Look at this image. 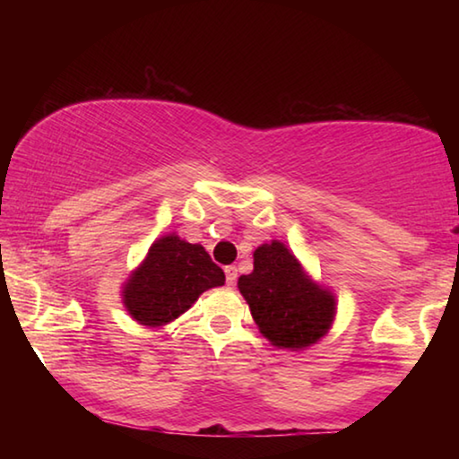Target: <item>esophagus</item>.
Listing matches in <instances>:
<instances>
[{
	"label": "esophagus",
	"mask_w": 459,
	"mask_h": 459,
	"mask_svg": "<svg viewBox=\"0 0 459 459\" xmlns=\"http://www.w3.org/2000/svg\"><path fill=\"white\" fill-rule=\"evenodd\" d=\"M224 275H227V283L229 285H235L237 283V267L235 265H229V267H224Z\"/></svg>",
	"instance_id": "34e87169"
}]
</instances>
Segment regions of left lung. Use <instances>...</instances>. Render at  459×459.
<instances>
[{"label":"left lung","instance_id":"1","mask_svg":"<svg viewBox=\"0 0 459 459\" xmlns=\"http://www.w3.org/2000/svg\"><path fill=\"white\" fill-rule=\"evenodd\" d=\"M237 285L263 338L275 348L306 351L317 344L336 320V295L314 281L281 240L255 248L253 271L240 275Z\"/></svg>","mask_w":459,"mask_h":459}]
</instances>
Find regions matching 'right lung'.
Wrapping results in <instances>:
<instances>
[{
  "label": "right lung",
  "instance_id": "right-lung-1",
  "mask_svg": "<svg viewBox=\"0 0 459 459\" xmlns=\"http://www.w3.org/2000/svg\"><path fill=\"white\" fill-rule=\"evenodd\" d=\"M224 285V271L202 245L169 232L155 238L143 261L121 287L129 316L147 328H161L194 306L202 293Z\"/></svg>",
  "mask_w": 459,
  "mask_h": 459
}]
</instances>
